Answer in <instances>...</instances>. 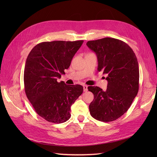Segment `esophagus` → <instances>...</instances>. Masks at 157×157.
<instances>
[{
	"label": "esophagus",
	"mask_w": 157,
	"mask_h": 157,
	"mask_svg": "<svg viewBox=\"0 0 157 157\" xmlns=\"http://www.w3.org/2000/svg\"><path fill=\"white\" fill-rule=\"evenodd\" d=\"M83 89H84V92H86L88 90V86H86V85H84Z\"/></svg>",
	"instance_id": "34e87169"
}]
</instances>
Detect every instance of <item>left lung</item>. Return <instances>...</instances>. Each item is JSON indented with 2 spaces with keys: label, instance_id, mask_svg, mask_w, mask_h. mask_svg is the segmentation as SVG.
Returning <instances> with one entry per match:
<instances>
[{
  "label": "left lung",
  "instance_id": "left-lung-1",
  "mask_svg": "<svg viewBox=\"0 0 157 157\" xmlns=\"http://www.w3.org/2000/svg\"><path fill=\"white\" fill-rule=\"evenodd\" d=\"M88 48L97 56L98 71L107 77L105 91L88 86L94 98L89 105L95 119L102 122L117 120L128 110L139 90V65L130 47L121 40L106 37L88 41Z\"/></svg>",
  "mask_w": 157,
  "mask_h": 157
}]
</instances>
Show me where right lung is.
<instances>
[{"label": "right lung", "instance_id": "add662e5", "mask_svg": "<svg viewBox=\"0 0 157 157\" xmlns=\"http://www.w3.org/2000/svg\"><path fill=\"white\" fill-rule=\"evenodd\" d=\"M83 42H43L27 56L23 76L26 96L38 115L50 122L68 121L71 105L83 92L81 85L58 82Z\"/></svg>", "mask_w": 157, "mask_h": 157}]
</instances>
